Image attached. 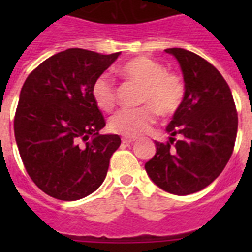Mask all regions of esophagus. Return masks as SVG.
Masks as SVG:
<instances>
[{
    "label": "esophagus",
    "mask_w": 252,
    "mask_h": 252,
    "mask_svg": "<svg viewBox=\"0 0 252 252\" xmlns=\"http://www.w3.org/2000/svg\"><path fill=\"white\" fill-rule=\"evenodd\" d=\"M134 140H136V138L129 137V136H123V137H122V141L124 142V144H132Z\"/></svg>",
    "instance_id": "obj_1"
}]
</instances>
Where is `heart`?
Segmentation results:
<instances>
[{
    "instance_id": "heart-1",
    "label": "heart",
    "mask_w": 252,
    "mask_h": 252,
    "mask_svg": "<svg viewBox=\"0 0 252 252\" xmlns=\"http://www.w3.org/2000/svg\"><path fill=\"white\" fill-rule=\"evenodd\" d=\"M124 78L142 86L137 108H123L108 120V128L114 133L138 136L145 133L157 122L158 111L163 116L176 114L186 98V82L179 73L166 70L159 61L146 56H137L126 61L119 68ZM91 96L103 111H111L118 95L115 81L110 74H99L91 85Z\"/></svg>"
}]
</instances>
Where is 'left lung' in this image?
Masks as SVG:
<instances>
[{
	"mask_svg": "<svg viewBox=\"0 0 252 252\" xmlns=\"http://www.w3.org/2000/svg\"><path fill=\"white\" fill-rule=\"evenodd\" d=\"M165 51L179 61L187 91L166 128L171 137L156 141L145 170L163 191L183 196L201 191L222 172L234 150L238 114L230 87L211 63L187 49Z\"/></svg>",
	"mask_w": 252,
	"mask_h": 252,
	"instance_id": "left-lung-1",
	"label": "left lung"
}]
</instances>
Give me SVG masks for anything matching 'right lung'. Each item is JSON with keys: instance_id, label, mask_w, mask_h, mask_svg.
I'll return each instance as SVG.
<instances>
[{"instance_id": "add662e5", "label": "right lung", "mask_w": 252, "mask_h": 252, "mask_svg": "<svg viewBox=\"0 0 252 252\" xmlns=\"http://www.w3.org/2000/svg\"><path fill=\"white\" fill-rule=\"evenodd\" d=\"M120 52L69 48L33 69L22 86L14 134L26 171L47 195L74 201L103 183L120 146L118 134H99L104 116L91 85Z\"/></svg>"}]
</instances>
